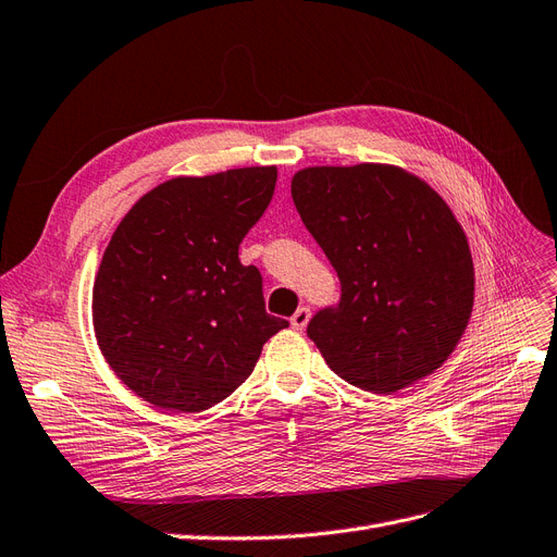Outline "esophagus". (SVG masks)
I'll return each instance as SVG.
<instances>
[{
	"label": "esophagus",
	"instance_id": "1",
	"mask_svg": "<svg viewBox=\"0 0 557 557\" xmlns=\"http://www.w3.org/2000/svg\"><path fill=\"white\" fill-rule=\"evenodd\" d=\"M309 320H311V309H309V307H299V309L290 315V325H293L295 330H305V327L309 325Z\"/></svg>",
	"mask_w": 557,
	"mask_h": 557
}]
</instances>
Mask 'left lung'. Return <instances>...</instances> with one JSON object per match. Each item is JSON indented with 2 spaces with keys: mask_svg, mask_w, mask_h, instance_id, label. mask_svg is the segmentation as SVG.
<instances>
[{
  "mask_svg": "<svg viewBox=\"0 0 557 557\" xmlns=\"http://www.w3.org/2000/svg\"><path fill=\"white\" fill-rule=\"evenodd\" d=\"M293 201L342 281L307 334L334 374L393 395L440 369L474 307L460 223L425 181L393 164L307 166Z\"/></svg>",
  "mask_w": 557,
  "mask_h": 557,
  "instance_id": "1",
  "label": "left lung"
}]
</instances>
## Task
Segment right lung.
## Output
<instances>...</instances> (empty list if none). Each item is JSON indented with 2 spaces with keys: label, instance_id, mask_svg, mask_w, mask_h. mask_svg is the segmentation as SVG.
Listing matches in <instances>:
<instances>
[{
  "label": "right lung",
  "instance_id": "1",
  "mask_svg": "<svg viewBox=\"0 0 557 557\" xmlns=\"http://www.w3.org/2000/svg\"><path fill=\"white\" fill-rule=\"evenodd\" d=\"M274 188L276 166L178 176L115 227L92 285V325L132 393L166 411L211 409L288 327L264 311L258 267L239 260Z\"/></svg>",
  "mask_w": 557,
  "mask_h": 557
}]
</instances>
